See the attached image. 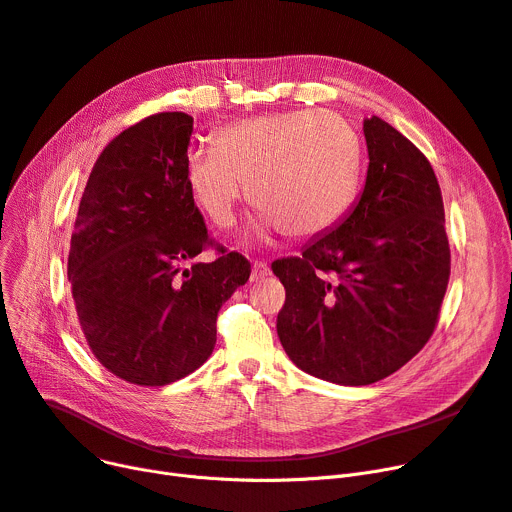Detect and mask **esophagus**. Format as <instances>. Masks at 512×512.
Returning a JSON list of instances; mask_svg holds the SVG:
<instances>
[{
	"instance_id": "1",
	"label": "esophagus",
	"mask_w": 512,
	"mask_h": 512,
	"mask_svg": "<svg viewBox=\"0 0 512 512\" xmlns=\"http://www.w3.org/2000/svg\"><path fill=\"white\" fill-rule=\"evenodd\" d=\"M267 274H270V267H267V263L265 261H255L253 263V270H251V282H259Z\"/></svg>"
}]
</instances>
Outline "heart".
I'll use <instances>...</instances> for the list:
<instances>
[{
	"label": "heart",
	"instance_id": "1",
	"mask_svg": "<svg viewBox=\"0 0 512 512\" xmlns=\"http://www.w3.org/2000/svg\"><path fill=\"white\" fill-rule=\"evenodd\" d=\"M363 168L357 130L334 112L297 110L236 120L213 134V149L186 159V186L220 230L236 224L247 195L265 228L311 238L353 207Z\"/></svg>",
	"mask_w": 512,
	"mask_h": 512
}]
</instances>
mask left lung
I'll use <instances>...</instances> for the list:
<instances>
[{"label": "left lung", "mask_w": 512, "mask_h": 512, "mask_svg": "<svg viewBox=\"0 0 512 512\" xmlns=\"http://www.w3.org/2000/svg\"><path fill=\"white\" fill-rule=\"evenodd\" d=\"M365 188L344 222L301 257L276 259L278 336L299 369L367 386L432 338L450 278L444 201L429 159L380 118L363 122Z\"/></svg>", "instance_id": "left-lung-1"}]
</instances>
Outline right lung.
Listing matches in <instances>:
<instances>
[{
    "label": "right lung",
    "instance_id": "add662e5",
    "mask_svg": "<svg viewBox=\"0 0 512 512\" xmlns=\"http://www.w3.org/2000/svg\"><path fill=\"white\" fill-rule=\"evenodd\" d=\"M191 134L182 112L128 126L103 147L80 197L68 255L76 317L93 357L128 384L166 386L199 369L220 307L251 276L245 255L207 234L188 191ZM207 248L219 257L195 262Z\"/></svg>",
    "mask_w": 512,
    "mask_h": 512
}]
</instances>
